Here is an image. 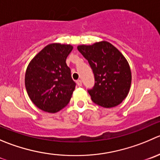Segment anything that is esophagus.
<instances>
[{
    "label": "esophagus",
    "instance_id": "obj_1",
    "mask_svg": "<svg viewBox=\"0 0 160 160\" xmlns=\"http://www.w3.org/2000/svg\"><path fill=\"white\" fill-rule=\"evenodd\" d=\"M77 85H78L79 87H81L82 86V81L80 80H78L77 81Z\"/></svg>",
    "mask_w": 160,
    "mask_h": 160
}]
</instances>
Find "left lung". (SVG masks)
I'll use <instances>...</instances> for the list:
<instances>
[{
	"label": "left lung",
	"mask_w": 160,
	"mask_h": 160,
	"mask_svg": "<svg viewBox=\"0 0 160 160\" xmlns=\"http://www.w3.org/2000/svg\"><path fill=\"white\" fill-rule=\"evenodd\" d=\"M89 62L95 83L89 90L93 102L104 108L117 106L127 98L131 84L129 63L115 46L105 41L77 46Z\"/></svg>",
	"instance_id": "1"
}]
</instances>
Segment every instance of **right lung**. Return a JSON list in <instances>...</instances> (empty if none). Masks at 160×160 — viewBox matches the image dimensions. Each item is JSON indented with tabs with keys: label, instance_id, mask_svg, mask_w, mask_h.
I'll use <instances>...</instances> for the list:
<instances>
[{
	"label": "right lung",
	"instance_id": "1",
	"mask_svg": "<svg viewBox=\"0 0 160 160\" xmlns=\"http://www.w3.org/2000/svg\"><path fill=\"white\" fill-rule=\"evenodd\" d=\"M71 44H48L29 62L25 86L32 103L42 111L55 113L68 105L75 90L66 58Z\"/></svg>",
	"mask_w": 160,
	"mask_h": 160
}]
</instances>
